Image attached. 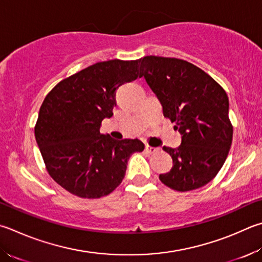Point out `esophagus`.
<instances>
[{
    "mask_svg": "<svg viewBox=\"0 0 262 262\" xmlns=\"http://www.w3.org/2000/svg\"><path fill=\"white\" fill-rule=\"evenodd\" d=\"M145 151L147 152V154H156L157 151H158V149L157 147H154V146H150V145H146L145 146Z\"/></svg>",
    "mask_w": 262,
    "mask_h": 262,
    "instance_id": "esophagus-1",
    "label": "esophagus"
}]
</instances>
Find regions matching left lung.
Instances as JSON below:
<instances>
[{
  "instance_id": "8db88e82",
  "label": "left lung",
  "mask_w": 262,
  "mask_h": 262,
  "mask_svg": "<svg viewBox=\"0 0 262 262\" xmlns=\"http://www.w3.org/2000/svg\"><path fill=\"white\" fill-rule=\"evenodd\" d=\"M142 77L163 105L164 117L182 135L178 149L164 146L173 167L159 179L180 192L202 188L216 177L232 142L229 99L215 80L187 60L141 58Z\"/></svg>"
}]
</instances>
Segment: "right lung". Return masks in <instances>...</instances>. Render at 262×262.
<instances>
[{"mask_svg":"<svg viewBox=\"0 0 262 262\" xmlns=\"http://www.w3.org/2000/svg\"><path fill=\"white\" fill-rule=\"evenodd\" d=\"M140 61H99L65 78L47 95L34 127L46 169L80 198L107 196L125 178L128 160L144 150L140 140L116 141L99 132L113 116L116 92L141 78Z\"/></svg>","mask_w":262,"mask_h":262,"instance_id":"obj_1","label":"right lung"}]
</instances>
